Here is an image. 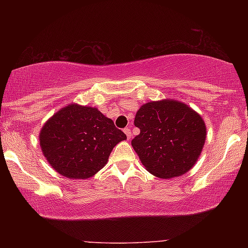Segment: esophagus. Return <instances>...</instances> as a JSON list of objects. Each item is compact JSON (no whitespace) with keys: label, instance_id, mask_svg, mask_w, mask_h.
<instances>
[{"label":"esophagus","instance_id":"esophagus-1","mask_svg":"<svg viewBox=\"0 0 248 248\" xmlns=\"http://www.w3.org/2000/svg\"><path fill=\"white\" fill-rule=\"evenodd\" d=\"M124 133L126 134V137H127V139L128 140H130V139L132 138V133H131V130L128 127H126V128H124Z\"/></svg>","mask_w":248,"mask_h":248}]
</instances>
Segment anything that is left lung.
Listing matches in <instances>:
<instances>
[{
  "instance_id": "8db88e82",
  "label": "left lung",
  "mask_w": 248,
  "mask_h": 248,
  "mask_svg": "<svg viewBox=\"0 0 248 248\" xmlns=\"http://www.w3.org/2000/svg\"><path fill=\"white\" fill-rule=\"evenodd\" d=\"M134 125L140 134L132 140V147L149 172L165 179L187 172L201 155L206 138L201 115L174 99L142 105Z\"/></svg>"
}]
</instances>
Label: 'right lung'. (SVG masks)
I'll list each match as a JSON object with an SVG mask.
<instances>
[{"label":"right lung","mask_w":248,"mask_h":248,"mask_svg":"<svg viewBox=\"0 0 248 248\" xmlns=\"http://www.w3.org/2000/svg\"><path fill=\"white\" fill-rule=\"evenodd\" d=\"M126 135L97 108L71 104L53 115L39 133L43 155L62 176L93 177Z\"/></svg>","instance_id":"obj_1"}]
</instances>
